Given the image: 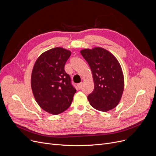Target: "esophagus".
I'll list each match as a JSON object with an SVG mask.
<instances>
[{
	"instance_id": "obj_1",
	"label": "esophagus",
	"mask_w": 156,
	"mask_h": 156,
	"mask_svg": "<svg viewBox=\"0 0 156 156\" xmlns=\"http://www.w3.org/2000/svg\"><path fill=\"white\" fill-rule=\"evenodd\" d=\"M82 85H83V83H78V84L77 85V87H78V89H81V87H82Z\"/></svg>"
}]
</instances>
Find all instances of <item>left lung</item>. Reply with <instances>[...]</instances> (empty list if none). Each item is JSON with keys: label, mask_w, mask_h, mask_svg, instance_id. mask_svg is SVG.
<instances>
[{"label": "left lung", "mask_w": 156, "mask_h": 156, "mask_svg": "<svg viewBox=\"0 0 156 156\" xmlns=\"http://www.w3.org/2000/svg\"><path fill=\"white\" fill-rule=\"evenodd\" d=\"M81 54L91 69L94 82L88 100L94 108L103 112L119 104L124 90V77L121 66L111 52L101 47L83 49Z\"/></svg>", "instance_id": "1"}]
</instances>
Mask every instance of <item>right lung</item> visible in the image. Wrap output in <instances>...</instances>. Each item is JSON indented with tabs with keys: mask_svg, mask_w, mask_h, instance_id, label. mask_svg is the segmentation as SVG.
Instances as JSON below:
<instances>
[{
	"mask_svg": "<svg viewBox=\"0 0 156 156\" xmlns=\"http://www.w3.org/2000/svg\"><path fill=\"white\" fill-rule=\"evenodd\" d=\"M70 55L69 51L61 47L50 49L40 55L32 71L31 85L37 102L55 115L69 107L76 92L64 70Z\"/></svg>",
	"mask_w": 156,
	"mask_h": 156,
	"instance_id": "add662e5",
	"label": "right lung"
}]
</instances>
